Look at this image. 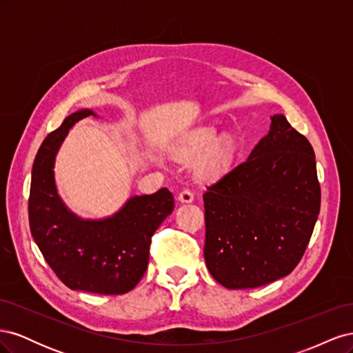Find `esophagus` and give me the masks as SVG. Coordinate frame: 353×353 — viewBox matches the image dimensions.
Instances as JSON below:
<instances>
[{"instance_id": "esophagus-1", "label": "esophagus", "mask_w": 353, "mask_h": 353, "mask_svg": "<svg viewBox=\"0 0 353 353\" xmlns=\"http://www.w3.org/2000/svg\"><path fill=\"white\" fill-rule=\"evenodd\" d=\"M178 200L181 201V203H191L194 200V193H193V190H190V188H184L183 191H181V193L178 194Z\"/></svg>"}]
</instances>
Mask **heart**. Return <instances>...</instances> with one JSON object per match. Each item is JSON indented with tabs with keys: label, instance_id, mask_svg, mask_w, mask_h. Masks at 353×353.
I'll return each instance as SVG.
<instances>
[{
	"label": "heart",
	"instance_id": "heart-1",
	"mask_svg": "<svg viewBox=\"0 0 353 353\" xmlns=\"http://www.w3.org/2000/svg\"><path fill=\"white\" fill-rule=\"evenodd\" d=\"M215 140V132L212 130H205L197 134L193 141L188 144L185 148L184 154L188 157H193L199 154L201 150L206 148L207 150L201 153L199 157L196 169L197 172L203 176H210L219 172L221 169L225 168L230 162L231 154H232V145L231 141L227 140V138H219V140ZM212 144L210 145V143Z\"/></svg>",
	"mask_w": 353,
	"mask_h": 353
}]
</instances>
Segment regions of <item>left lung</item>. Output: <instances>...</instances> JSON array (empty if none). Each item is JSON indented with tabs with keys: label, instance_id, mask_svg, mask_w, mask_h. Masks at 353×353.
<instances>
[{
	"label": "left lung",
	"instance_id": "obj_1",
	"mask_svg": "<svg viewBox=\"0 0 353 353\" xmlns=\"http://www.w3.org/2000/svg\"><path fill=\"white\" fill-rule=\"evenodd\" d=\"M244 162L208 185L205 261L227 288H254L290 274L311 240L321 208L315 153L285 116Z\"/></svg>",
	"mask_w": 353,
	"mask_h": 353
}]
</instances>
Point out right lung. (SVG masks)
<instances>
[{
  "instance_id": "right-lung-1",
  "label": "right lung",
  "mask_w": 353,
  "mask_h": 353,
  "mask_svg": "<svg viewBox=\"0 0 353 353\" xmlns=\"http://www.w3.org/2000/svg\"><path fill=\"white\" fill-rule=\"evenodd\" d=\"M91 110L68 116L50 132L37 153L29 193L32 237L59 280L72 290L123 294L145 274L152 237L174 210V196L160 188L135 196L114 216L83 221L66 209L54 184V157L70 128Z\"/></svg>"
}]
</instances>
